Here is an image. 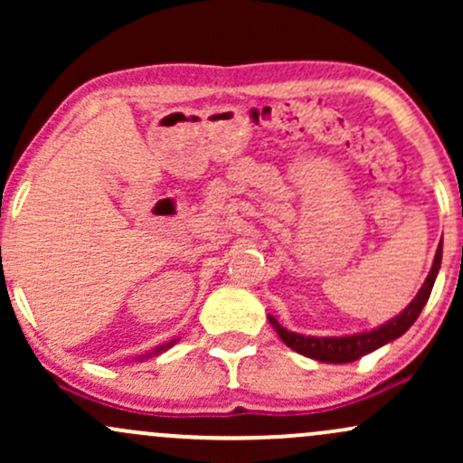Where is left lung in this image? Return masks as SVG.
Listing matches in <instances>:
<instances>
[{
	"label": "left lung",
	"instance_id": "left-lung-1",
	"mask_svg": "<svg viewBox=\"0 0 463 463\" xmlns=\"http://www.w3.org/2000/svg\"><path fill=\"white\" fill-rule=\"evenodd\" d=\"M439 265H442V243L438 246V252H435V259L431 265V272H429L424 285L420 287L416 298L409 302L407 309H402L401 316L392 317V320L383 324V326L372 328V331L344 335V337H311V335L287 331V328L280 326V324L276 322V317L272 316H268V320L274 326V331L279 333V337L283 339L291 350H296V353L305 354V357H311L316 361H322V364H350V361L361 359L364 354L385 346V344H390L392 339L401 337L402 333L409 331V326L418 320L420 311L424 309L429 296H431L435 276L439 272Z\"/></svg>",
	"mask_w": 463,
	"mask_h": 463
}]
</instances>
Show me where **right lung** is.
Instances as JSON below:
<instances>
[{"label":"right lung","mask_w":463,"mask_h":463,"mask_svg":"<svg viewBox=\"0 0 463 463\" xmlns=\"http://www.w3.org/2000/svg\"><path fill=\"white\" fill-rule=\"evenodd\" d=\"M174 342H176V339H174ZM174 342H169V344H165V346H158L156 348V353H163V350H167L169 346H174ZM156 353H154V354H156Z\"/></svg>","instance_id":"right-lung-1"}]
</instances>
